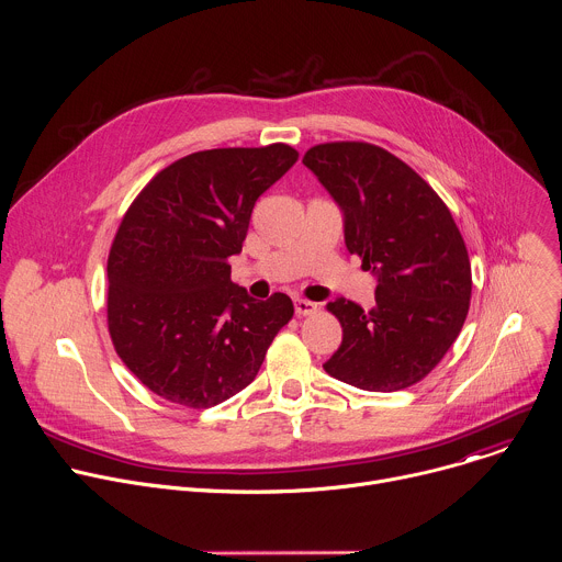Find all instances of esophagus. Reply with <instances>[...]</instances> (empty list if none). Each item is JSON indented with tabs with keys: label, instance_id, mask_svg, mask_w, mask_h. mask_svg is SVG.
Listing matches in <instances>:
<instances>
[{
	"label": "esophagus",
	"instance_id": "1",
	"mask_svg": "<svg viewBox=\"0 0 562 562\" xmlns=\"http://www.w3.org/2000/svg\"><path fill=\"white\" fill-rule=\"evenodd\" d=\"M293 306H295V313H297V315H311V313L317 311V304L311 302V300H304V297H297V300L293 302Z\"/></svg>",
	"mask_w": 562,
	"mask_h": 562
}]
</instances>
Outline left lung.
Returning <instances> with one entry per match:
<instances>
[{
	"label": "left lung",
	"instance_id": "obj_1",
	"mask_svg": "<svg viewBox=\"0 0 562 562\" xmlns=\"http://www.w3.org/2000/svg\"><path fill=\"white\" fill-rule=\"evenodd\" d=\"M302 165L345 220V245L378 280L375 306L336 297L342 345L325 371L364 391L423 380L456 342L471 297L464 239L438 193L403 159L367 142L308 148Z\"/></svg>",
	"mask_w": 562,
	"mask_h": 562
}]
</instances>
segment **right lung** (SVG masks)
<instances>
[{"instance_id": "add662e5", "label": "right lung", "mask_w": 562, "mask_h": 562, "mask_svg": "<svg viewBox=\"0 0 562 562\" xmlns=\"http://www.w3.org/2000/svg\"><path fill=\"white\" fill-rule=\"evenodd\" d=\"M289 144L211 148L159 171L128 206L109 254V331L122 362L169 403L206 409L258 375L293 315L284 293L231 282L256 200L293 165Z\"/></svg>"}]
</instances>
